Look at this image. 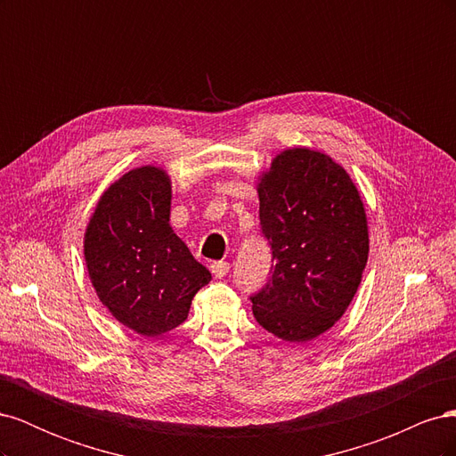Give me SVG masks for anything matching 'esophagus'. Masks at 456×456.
I'll use <instances>...</instances> for the list:
<instances>
[{
    "label": "esophagus",
    "instance_id": "1",
    "mask_svg": "<svg viewBox=\"0 0 456 456\" xmlns=\"http://www.w3.org/2000/svg\"><path fill=\"white\" fill-rule=\"evenodd\" d=\"M211 272H213L215 278L223 280L224 275L230 272V265H228V262H224V260H216V262H213V265H211Z\"/></svg>",
    "mask_w": 456,
    "mask_h": 456
}]
</instances>
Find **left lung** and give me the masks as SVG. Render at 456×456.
Returning a JSON list of instances; mask_svg holds the SVG:
<instances>
[{
  "mask_svg": "<svg viewBox=\"0 0 456 456\" xmlns=\"http://www.w3.org/2000/svg\"><path fill=\"white\" fill-rule=\"evenodd\" d=\"M258 216L272 262L249 298L256 322L306 342L346 312L369 255L367 218L348 173L308 148L285 150L258 184Z\"/></svg>",
  "mask_w": 456,
  "mask_h": 456,
  "instance_id": "obj_1",
  "label": "left lung"
}]
</instances>
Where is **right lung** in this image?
<instances>
[{"label":"right lung","instance_id":"right-lung-1","mask_svg":"<svg viewBox=\"0 0 456 456\" xmlns=\"http://www.w3.org/2000/svg\"><path fill=\"white\" fill-rule=\"evenodd\" d=\"M171 183L158 167L123 175L86 232L89 278L118 322L144 337L181 325L211 273L169 224Z\"/></svg>","mask_w":456,"mask_h":456}]
</instances>
